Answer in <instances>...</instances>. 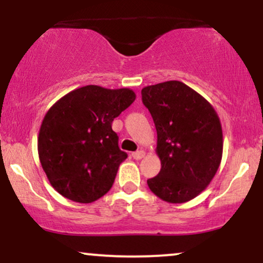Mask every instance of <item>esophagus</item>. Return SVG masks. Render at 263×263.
<instances>
[{
    "instance_id": "obj_1",
    "label": "esophagus",
    "mask_w": 263,
    "mask_h": 263,
    "mask_svg": "<svg viewBox=\"0 0 263 263\" xmlns=\"http://www.w3.org/2000/svg\"><path fill=\"white\" fill-rule=\"evenodd\" d=\"M144 156H146V152H144V151H142V149L136 151V152L132 153V157H134L135 159H141V158H143Z\"/></svg>"
}]
</instances>
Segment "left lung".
Wrapping results in <instances>:
<instances>
[{"mask_svg": "<svg viewBox=\"0 0 263 263\" xmlns=\"http://www.w3.org/2000/svg\"><path fill=\"white\" fill-rule=\"evenodd\" d=\"M142 102L157 129L158 176L147 180L151 192L167 203L198 197L209 185L222 157L220 119L208 100L182 81L142 89Z\"/></svg>", "mask_w": 263, "mask_h": 263, "instance_id": "left-lung-1", "label": "left lung"}]
</instances>
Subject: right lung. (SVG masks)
<instances>
[{
	"mask_svg": "<svg viewBox=\"0 0 263 263\" xmlns=\"http://www.w3.org/2000/svg\"><path fill=\"white\" fill-rule=\"evenodd\" d=\"M131 89L86 85L59 99L45 114L38 155L48 180L59 194L92 203L112 186L127 153L119 148L112 121L135 101Z\"/></svg>",
	"mask_w": 263,
	"mask_h": 263,
	"instance_id": "add662e5",
	"label": "right lung"
}]
</instances>
